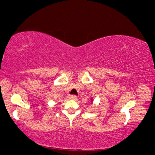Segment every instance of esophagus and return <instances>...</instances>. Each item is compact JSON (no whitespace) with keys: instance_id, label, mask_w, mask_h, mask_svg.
Returning a JSON list of instances; mask_svg holds the SVG:
<instances>
[{"instance_id":"obj_1","label":"esophagus","mask_w":155,"mask_h":155,"mask_svg":"<svg viewBox=\"0 0 155 155\" xmlns=\"http://www.w3.org/2000/svg\"><path fill=\"white\" fill-rule=\"evenodd\" d=\"M70 99L72 100H76L77 99V96L75 95H72L71 96H70Z\"/></svg>"}]
</instances>
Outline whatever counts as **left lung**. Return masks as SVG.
Masks as SVG:
<instances>
[{"label":"left lung","instance_id":"obj_1","mask_svg":"<svg viewBox=\"0 0 155 155\" xmlns=\"http://www.w3.org/2000/svg\"><path fill=\"white\" fill-rule=\"evenodd\" d=\"M91 101H92V99H91Z\"/></svg>","mask_w":155,"mask_h":155}]
</instances>
